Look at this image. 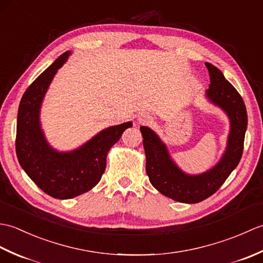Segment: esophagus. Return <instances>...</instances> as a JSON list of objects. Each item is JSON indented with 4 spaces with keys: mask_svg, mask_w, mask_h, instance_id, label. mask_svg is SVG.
Masks as SVG:
<instances>
[{
    "mask_svg": "<svg viewBox=\"0 0 263 263\" xmlns=\"http://www.w3.org/2000/svg\"><path fill=\"white\" fill-rule=\"evenodd\" d=\"M152 122H153V119H152V116H150L149 114H141L140 116H139V119H138L139 124H142V125L150 124V123H152Z\"/></svg>",
    "mask_w": 263,
    "mask_h": 263,
    "instance_id": "obj_1",
    "label": "esophagus"
}]
</instances>
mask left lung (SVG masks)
<instances>
[{
	"label": "left lung",
	"instance_id": "left-lung-1",
	"mask_svg": "<svg viewBox=\"0 0 263 263\" xmlns=\"http://www.w3.org/2000/svg\"><path fill=\"white\" fill-rule=\"evenodd\" d=\"M210 76V86L205 91L211 103L226 111L231 121V131L225 154L218 164L199 175H187L173 161L165 143L147 126H141L146 153V172L155 189L178 202L198 203L218 191L242 158L248 113L243 98L219 69L205 63Z\"/></svg>",
	"mask_w": 263,
	"mask_h": 263
}]
</instances>
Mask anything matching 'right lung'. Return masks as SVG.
Masks as SVG:
<instances>
[{
  "label": "right lung",
  "instance_id": "1",
  "mask_svg": "<svg viewBox=\"0 0 263 263\" xmlns=\"http://www.w3.org/2000/svg\"><path fill=\"white\" fill-rule=\"evenodd\" d=\"M65 52L27 88L16 120L15 152L19 163L36 185L57 199H71L91 190L102 178L109 149L131 122L100 131L83 146L59 153L47 143L39 122L43 98L58 70L68 60Z\"/></svg>",
  "mask_w": 263,
  "mask_h": 263
}]
</instances>
